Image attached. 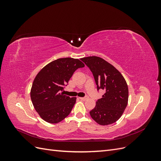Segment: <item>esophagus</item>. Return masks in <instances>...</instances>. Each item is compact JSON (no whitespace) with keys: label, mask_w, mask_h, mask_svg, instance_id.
Returning a JSON list of instances; mask_svg holds the SVG:
<instances>
[{"label":"esophagus","mask_w":161,"mask_h":161,"mask_svg":"<svg viewBox=\"0 0 161 161\" xmlns=\"http://www.w3.org/2000/svg\"><path fill=\"white\" fill-rule=\"evenodd\" d=\"M80 99L81 100H86L87 99V97H79Z\"/></svg>","instance_id":"34e87169"}]
</instances>
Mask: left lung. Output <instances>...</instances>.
Instances as JSON below:
<instances>
[{
  "label": "left lung",
  "mask_w": 161,
  "mask_h": 161,
  "mask_svg": "<svg viewBox=\"0 0 161 161\" xmlns=\"http://www.w3.org/2000/svg\"><path fill=\"white\" fill-rule=\"evenodd\" d=\"M80 60L91 71L97 91H105L89 112L91 118L102 125L115 123L128 105V88L125 80L114 66L99 57L89 56Z\"/></svg>",
  "instance_id": "8db88e82"
}]
</instances>
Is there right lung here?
<instances>
[{"label":"right lung","mask_w":161,"mask_h":161,"mask_svg":"<svg viewBox=\"0 0 161 161\" xmlns=\"http://www.w3.org/2000/svg\"><path fill=\"white\" fill-rule=\"evenodd\" d=\"M85 64L79 59L60 58L47 64L33 80L31 99L41 118L50 124L60 122L70 114L76 97L63 95L73 73Z\"/></svg>","instance_id":"right-lung-1"}]
</instances>
